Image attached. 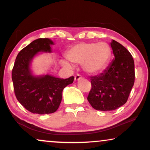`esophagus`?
<instances>
[{
	"label": "esophagus",
	"mask_w": 150,
	"mask_h": 150,
	"mask_svg": "<svg viewBox=\"0 0 150 150\" xmlns=\"http://www.w3.org/2000/svg\"><path fill=\"white\" fill-rule=\"evenodd\" d=\"M81 79H82V77L81 76H80L79 74H77V75L75 76V77H74V81H79V80H81Z\"/></svg>",
	"instance_id": "obj_1"
}]
</instances>
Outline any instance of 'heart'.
Masks as SVG:
<instances>
[{
	"mask_svg": "<svg viewBox=\"0 0 150 150\" xmlns=\"http://www.w3.org/2000/svg\"><path fill=\"white\" fill-rule=\"evenodd\" d=\"M69 62L82 64L83 71L89 75H96L105 69L111 57V49L106 42L79 43L69 48L65 54ZM63 67L69 68L66 61H61Z\"/></svg>",
	"mask_w": 150,
	"mask_h": 150,
	"instance_id": "b5f03b06",
	"label": "heart"
}]
</instances>
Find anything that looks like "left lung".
I'll use <instances>...</instances> for the list:
<instances>
[{
    "instance_id": "left-lung-1",
    "label": "left lung",
    "mask_w": 150,
    "mask_h": 150,
    "mask_svg": "<svg viewBox=\"0 0 150 150\" xmlns=\"http://www.w3.org/2000/svg\"><path fill=\"white\" fill-rule=\"evenodd\" d=\"M110 46L114 58L99 75L91 77V89L87 100L92 107L109 111L124 105L134 83V63L129 51L112 40Z\"/></svg>"
}]
</instances>
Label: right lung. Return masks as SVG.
<instances>
[{
  "label": "right lung",
  "mask_w": 150,
  "mask_h": 150,
  "mask_svg": "<svg viewBox=\"0 0 150 150\" xmlns=\"http://www.w3.org/2000/svg\"><path fill=\"white\" fill-rule=\"evenodd\" d=\"M54 42L48 38H39L18 53L12 70V81L16 98L26 110L36 114H49L58 109L65 87L74 76L63 79L50 74L36 75L32 62L40 53H51Z\"/></svg>",
  "instance_id": "right-lung-1"
}]
</instances>
